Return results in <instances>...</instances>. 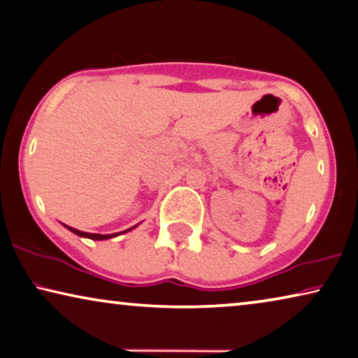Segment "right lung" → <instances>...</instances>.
Listing matches in <instances>:
<instances>
[{"label": "right lung", "instance_id": "1", "mask_svg": "<svg viewBox=\"0 0 358 358\" xmlns=\"http://www.w3.org/2000/svg\"><path fill=\"white\" fill-rule=\"evenodd\" d=\"M64 225V223H62ZM67 228L69 231H72L73 234H77V236H80V238H88V239H93V241H104V239H110V238H115V236H119V234H124V233H128V231H131L133 228H136L138 225H135V227H131V228H128V230H125V231H120V233H112V234H99V233H87V231H80V230H77V228H72V227H69V225H64Z\"/></svg>", "mask_w": 358, "mask_h": 358}]
</instances>
